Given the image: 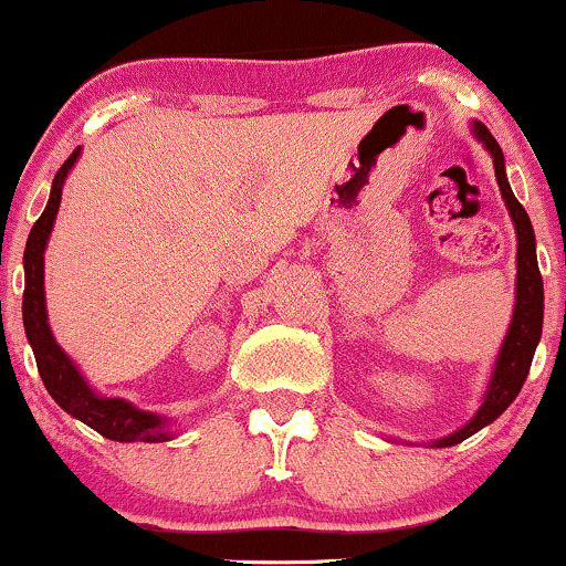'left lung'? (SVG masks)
I'll use <instances>...</instances> for the list:
<instances>
[{"label":"left lung","instance_id":"8db88e82","mask_svg":"<svg viewBox=\"0 0 566 566\" xmlns=\"http://www.w3.org/2000/svg\"><path fill=\"white\" fill-rule=\"evenodd\" d=\"M474 134H478V139L490 149V155H493L495 179H499L501 195L503 200H506L509 213L514 218L516 240H520V248H516V308L512 326H509V335L503 339L499 360H495V371L493 379H490L485 403L480 406L478 417L469 421L464 430L434 442L438 448H448L467 440L469 434L480 432L482 427L499 419L501 413L512 406V400L522 390L524 379H527L530 364H533L537 339H541L543 329V276L535 258L533 223H530L527 210L522 208V202L516 200L512 187H509L506 171H503V153L499 142H495V136L482 124H474Z\"/></svg>","mask_w":566,"mask_h":566}]
</instances>
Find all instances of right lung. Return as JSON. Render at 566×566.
<instances>
[{
  "mask_svg": "<svg viewBox=\"0 0 566 566\" xmlns=\"http://www.w3.org/2000/svg\"><path fill=\"white\" fill-rule=\"evenodd\" d=\"M78 158V149L63 163L57 176L52 181V195L46 202L44 213L33 223L29 242H25V290H23V324L25 335L36 356L39 374L46 392L52 395L54 403L65 408L71 417L84 421V424L97 430L102 438L118 440V442H163L171 440V432H166V421L155 413L139 411L132 403L120 398H99L92 392V387L84 382L76 366L71 358L60 350L54 343L50 324H46V308H44V248L46 237H50L54 216H57L60 197H63V181L71 166Z\"/></svg>",
  "mask_w": 566,
  "mask_h": 566,
  "instance_id": "right-lung-1",
  "label": "right lung"
}]
</instances>
